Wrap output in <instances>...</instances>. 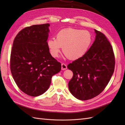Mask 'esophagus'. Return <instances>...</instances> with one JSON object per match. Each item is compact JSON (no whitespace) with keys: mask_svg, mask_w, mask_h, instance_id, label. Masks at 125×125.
<instances>
[{"mask_svg":"<svg viewBox=\"0 0 125 125\" xmlns=\"http://www.w3.org/2000/svg\"><path fill=\"white\" fill-rule=\"evenodd\" d=\"M67 69V65H66L65 63H62V69L64 70H66Z\"/></svg>","mask_w":125,"mask_h":125,"instance_id":"34e87169","label":"esophagus"}]
</instances>
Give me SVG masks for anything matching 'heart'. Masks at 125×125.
<instances>
[{
  "instance_id": "1",
  "label": "heart",
  "mask_w": 125,
  "mask_h": 125,
  "mask_svg": "<svg viewBox=\"0 0 125 125\" xmlns=\"http://www.w3.org/2000/svg\"><path fill=\"white\" fill-rule=\"evenodd\" d=\"M47 41V46L52 56L58 57L62 47V52L68 58L75 60L84 56L90 48L93 41L90 32L79 29L67 28L60 30Z\"/></svg>"
}]
</instances>
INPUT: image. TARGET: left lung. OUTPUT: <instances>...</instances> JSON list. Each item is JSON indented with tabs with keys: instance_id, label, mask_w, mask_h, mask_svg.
<instances>
[{
	"instance_id": "8db88e82",
	"label": "left lung",
	"mask_w": 125,
	"mask_h": 125,
	"mask_svg": "<svg viewBox=\"0 0 125 125\" xmlns=\"http://www.w3.org/2000/svg\"><path fill=\"white\" fill-rule=\"evenodd\" d=\"M95 41L86 53L67 66L73 73L68 83L70 93L80 100L97 96L106 86L114 73L115 59L106 37L94 30Z\"/></svg>"
}]
</instances>
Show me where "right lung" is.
Segmentation results:
<instances>
[{"instance_id": "right-lung-1", "label": "right lung", "mask_w": 125, "mask_h": 125, "mask_svg": "<svg viewBox=\"0 0 125 125\" xmlns=\"http://www.w3.org/2000/svg\"><path fill=\"white\" fill-rule=\"evenodd\" d=\"M48 23L26 27L13 42L10 70L22 92L31 96L45 93L52 75L61 70V63L52 57L47 46Z\"/></svg>"}]
</instances>
